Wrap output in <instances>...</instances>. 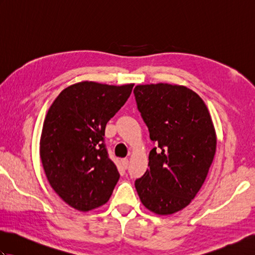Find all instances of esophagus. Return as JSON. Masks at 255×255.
<instances>
[{
    "label": "esophagus",
    "mask_w": 255,
    "mask_h": 255,
    "mask_svg": "<svg viewBox=\"0 0 255 255\" xmlns=\"http://www.w3.org/2000/svg\"><path fill=\"white\" fill-rule=\"evenodd\" d=\"M128 163H129L128 159H123V160H122V165H123L124 169H127V167H128Z\"/></svg>",
    "instance_id": "obj_1"
}]
</instances>
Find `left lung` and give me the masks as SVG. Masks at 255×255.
I'll use <instances>...</instances> for the list:
<instances>
[{
  "mask_svg": "<svg viewBox=\"0 0 255 255\" xmlns=\"http://www.w3.org/2000/svg\"><path fill=\"white\" fill-rule=\"evenodd\" d=\"M133 94L156 144L134 186L149 210L174 214L192 202L208 174L217 143L213 122L204 101L185 86L137 85Z\"/></svg>",
  "mask_w": 255,
  "mask_h": 255,
  "instance_id": "8db88e82",
  "label": "left lung"
}]
</instances>
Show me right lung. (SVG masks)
<instances>
[{
	"instance_id": "right-lung-1",
	"label": "right lung",
	"mask_w": 255,
	"mask_h": 255,
	"mask_svg": "<svg viewBox=\"0 0 255 255\" xmlns=\"http://www.w3.org/2000/svg\"><path fill=\"white\" fill-rule=\"evenodd\" d=\"M133 84L81 82L52 103L40 138V158L51 187L71 207L104 205L119 180L105 144L106 124L130 96Z\"/></svg>"
}]
</instances>
